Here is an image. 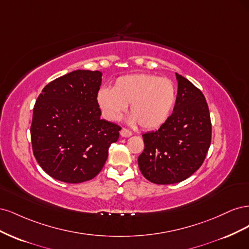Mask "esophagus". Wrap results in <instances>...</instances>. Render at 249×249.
I'll return each instance as SVG.
<instances>
[{"label": "esophagus", "instance_id": "obj_1", "mask_svg": "<svg viewBox=\"0 0 249 249\" xmlns=\"http://www.w3.org/2000/svg\"><path fill=\"white\" fill-rule=\"evenodd\" d=\"M120 135H122L123 137H130V136H132V132L124 127V129H122V131H120Z\"/></svg>", "mask_w": 249, "mask_h": 249}]
</instances>
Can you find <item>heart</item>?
<instances>
[{"label":"heart","mask_w":249,"mask_h":249,"mask_svg":"<svg viewBox=\"0 0 249 249\" xmlns=\"http://www.w3.org/2000/svg\"><path fill=\"white\" fill-rule=\"evenodd\" d=\"M177 89L167 78L149 73H134L119 77L110 88L97 93V104L104 116L117 120L130 104V122L142 129L161 126L175 108Z\"/></svg>","instance_id":"1"}]
</instances>
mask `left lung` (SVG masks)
Instances as JSON below:
<instances>
[{
	"mask_svg": "<svg viewBox=\"0 0 249 249\" xmlns=\"http://www.w3.org/2000/svg\"><path fill=\"white\" fill-rule=\"evenodd\" d=\"M178 94L172 114L159 130L143 134L138 157L141 173L154 184H176L192 176L203 163L212 138L205 95L177 73Z\"/></svg>",
	"mask_w": 249,
	"mask_h": 249,
	"instance_id": "1",
	"label": "left lung"
}]
</instances>
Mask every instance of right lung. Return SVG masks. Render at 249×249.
<instances>
[{
    "instance_id": "1",
    "label": "right lung",
    "mask_w": 249,
    "mask_h": 249,
    "mask_svg": "<svg viewBox=\"0 0 249 249\" xmlns=\"http://www.w3.org/2000/svg\"><path fill=\"white\" fill-rule=\"evenodd\" d=\"M99 71H74L42 89L33 109L31 142L48 175L79 184L99 175L122 127L101 119Z\"/></svg>"
}]
</instances>
